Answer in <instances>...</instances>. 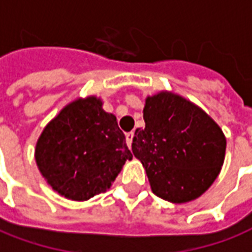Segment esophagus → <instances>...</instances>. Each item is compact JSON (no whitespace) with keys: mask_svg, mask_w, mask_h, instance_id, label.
I'll return each instance as SVG.
<instances>
[{"mask_svg":"<svg viewBox=\"0 0 252 252\" xmlns=\"http://www.w3.org/2000/svg\"><path fill=\"white\" fill-rule=\"evenodd\" d=\"M126 144H128V147H131L132 146V140H133V132H128L126 135Z\"/></svg>","mask_w":252,"mask_h":252,"instance_id":"34e87169","label":"esophagus"}]
</instances>
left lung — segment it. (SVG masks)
Wrapping results in <instances>:
<instances>
[{
	"instance_id": "left-lung-1",
	"label": "left lung",
	"mask_w": 252,
	"mask_h": 252,
	"mask_svg": "<svg viewBox=\"0 0 252 252\" xmlns=\"http://www.w3.org/2000/svg\"><path fill=\"white\" fill-rule=\"evenodd\" d=\"M143 119L132 153L146 169L153 192L172 203L199 198L224 165L222 129L203 109L172 91L147 96Z\"/></svg>"
}]
</instances>
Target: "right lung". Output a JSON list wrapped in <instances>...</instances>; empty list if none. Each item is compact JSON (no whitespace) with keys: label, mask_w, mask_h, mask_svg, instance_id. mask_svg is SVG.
<instances>
[{"label":"right lung","mask_w":252,"mask_h":252,"mask_svg":"<svg viewBox=\"0 0 252 252\" xmlns=\"http://www.w3.org/2000/svg\"><path fill=\"white\" fill-rule=\"evenodd\" d=\"M95 95L77 98L49 121L35 146V161L50 187L83 202L108 191L132 159L117 119Z\"/></svg>","instance_id":"right-lung-1"}]
</instances>
